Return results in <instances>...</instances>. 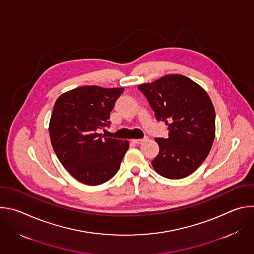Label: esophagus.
Here are the masks:
<instances>
[{
	"mask_svg": "<svg viewBox=\"0 0 254 254\" xmlns=\"http://www.w3.org/2000/svg\"><path fill=\"white\" fill-rule=\"evenodd\" d=\"M148 139V137H143V138H134V139H131V141L132 142H134V143H136V144H139V143H142L143 141H146Z\"/></svg>",
	"mask_w": 254,
	"mask_h": 254,
	"instance_id": "obj_1",
	"label": "esophagus"
}]
</instances>
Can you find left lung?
Here are the masks:
<instances>
[{"mask_svg":"<svg viewBox=\"0 0 254 254\" xmlns=\"http://www.w3.org/2000/svg\"><path fill=\"white\" fill-rule=\"evenodd\" d=\"M147 97L157 121L168 126L169 137H157L160 151L152 161L168 179H183L207 158L215 136V111L207 92L190 78L166 75L137 86Z\"/></svg>","mask_w":254,"mask_h":254,"instance_id":"left-lung-1","label":"left lung"}]
</instances>
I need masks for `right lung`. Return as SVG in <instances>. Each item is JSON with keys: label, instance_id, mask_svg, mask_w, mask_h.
Returning <instances> with one entry per match:
<instances>
[{"label": "right lung", "instance_id": "1", "mask_svg": "<svg viewBox=\"0 0 254 254\" xmlns=\"http://www.w3.org/2000/svg\"><path fill=\"white\" fill-rule=\"evenodd\" d=\"M124 88L81 86L60 95L49 124L53 150L69 174L96 186L120 170L128 141L105 137L98 130L110 127L111 112Z\"/></svg>", "mask_w": 254, "mask_h": 254}]
</instances>
